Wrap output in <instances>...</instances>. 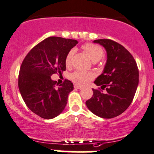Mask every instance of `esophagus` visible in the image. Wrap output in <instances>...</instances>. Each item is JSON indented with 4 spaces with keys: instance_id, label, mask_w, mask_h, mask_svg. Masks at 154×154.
Instances as JSON below:
<instances>
[{
    "instance_id": "34e87169",
    "label": "esophagus",
    "mask_w": 154,
    "mask_h": 154,
    "mask_svg": "<svg viewBox=\"0 0 154 154\" xmlns=\"http://www.w3.org/2000/svg\"><path fill=\"white\" fill-rule=\"evenodd\" d=\"M74 87H75V88H77V89H82V87H81L80 85H75V86Z\"/></svg>"
}]
</instances>
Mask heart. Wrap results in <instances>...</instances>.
I'll list each match as a JSON object with an SVG mask.
<instances>
[{"label": "heart", "mask_w": 154, "mask_h": 154, "mask_svg": "<svg viewBox=\"0 0 154 154\" xmlns=\"http://www.w3.org/2000/svg\"><path fill=\"white\" fill-rule=\"evenodd\" d=\"M82 48L85 51V53L88 54V57L94 62L98 61L100 59L103 58V57L104 56V51H103V48L100 47V45H96V44H84ZM74 52H75V51L73 49H71L66 54V58H65V63H66V66H69L72 64V60ZM93 78H94L93 72H88V71L76 70L70 75L71 80H72L74 82L79 84V85H85L90 80L93 79Z\"/></svg>", "instance_id": "1"}]
</instances>
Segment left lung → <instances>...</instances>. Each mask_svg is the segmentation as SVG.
<instances>
[{"label": "left lung", "mask_w": 154, "mask_h": 154, "mask_svg": "<svg viewBox=\"0 0 154 154\" xmlns=\"http://www.w3.org/2000/svg\"><path fill=\"white\" fill-rule=\"evenodd\" d=\"M107 51L103 72L94 83L92 97L86 101L88 109L103 118H113L125 112L132 103L138 85V69L132 54L122 45L109 39H96ZM106 89V93L102 90Z\"/></svg>", "instance_id": "left-lung-1"}]
</instances>
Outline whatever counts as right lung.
Listing matches in <instances>:
<instances>
[{"mask_svg": "<svg viewBox=\"0 0 154 154\" xmlns=\"http://www.w3.org/2000/svg\"><path fill=\"white\" fill-rule=\"evenodd\" d=\"M77 43L75 39L50 36L35 45L22 61L19 91L28 109L42 118H55L65 109L73 84L65 79L59 85L51 75L66 70V54Z\"/></svg>", "mask_w": 154, "mask_h": 154, "instance_id": "right-lung-1", "label": "right lung"}]
</instances>
